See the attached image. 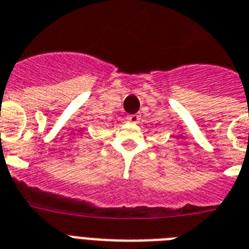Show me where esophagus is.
Segmentation results:
<instances>
[{
    "mask_svg": "<svg viewBox=\"0 0 249 249\" xmlns=\"http://www.w3.org/2000/svg\"><path fill=\"white\" fill-rule=\"evenodd\" d=\"M126 119H128L130 123H138V121L141 120V116L137 114H133V115H128V118Z\"/></svg>",
    "mask_w": 249,
    "mask_h": 249,
    "instance_id": "1",
    "label": "esophagus"
}]
</instances>
